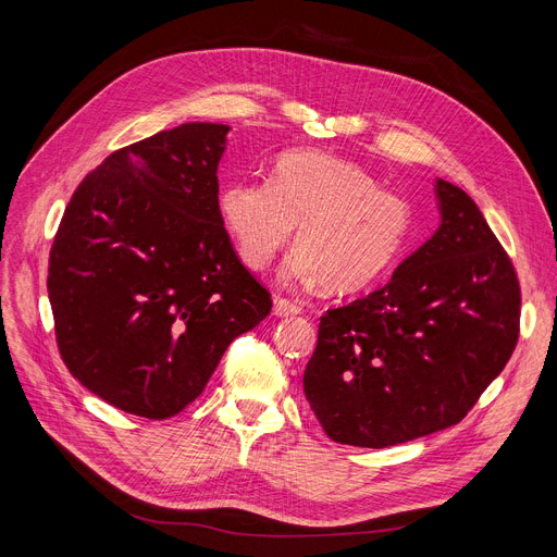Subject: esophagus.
I'll return each mask as SVG.
<instances>
[{
	"label": "esophagus",
	"mask_w": 557,
	"mask_h": 557,
	"mask_svg": "<svg viewBox=\"0 0 557 557\" xmlns=\"http://www.w3.org/2000/svg\"><path fill=\"white\" fill-rule=\"evenodd\" d=\"M274 314L276 317H293V314H299L301 312V308L299 306H295V304H289L287 299H274Z\"/></svg>",
	"instance_id": "esophagus-1"
}]
</instances>
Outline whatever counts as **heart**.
<instances>
[{"mask_svg": "<svg viewBox=\"0 0 557 557\" xmlns=\"http://www.w3.org/2000/svg\"><path fill=\"white\" fill-rule=\"evenodd\" d=\"M237 256L264 270L299 226V247L281 270L287 285H326L351 295L381 281L404 253L412 206L344 158L297 149L276 161L272 181H233L218 197Z\"/></svg>", "mask_w": 557, "mask_h": 557, "instance_id": "b5f03b06", "label": "heart"}]
</instances>
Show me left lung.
Masks as SVG:
<instances>
[{
    "label": "left lung",
    "instance_id": "left-lung-1",
    "mask_svg": "<svg viewBox=\"0 0 557 557\" xmlns=\"http://www.w3.org/2000/svg\"><path fill=\"white\" fill-rule=\"evenodd\" d=\"M440 226L392 281L322 317L306 399L333 442L385 448L458 423L519 337V283L481 208L435 181Z\"/></svg>",
    "mask_w": 557,
    "mask_h": 557
}]
</instances>
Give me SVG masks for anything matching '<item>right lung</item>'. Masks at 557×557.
<instances>
[{
	"mask_svg": "<svg viewBox=\"0 0 557 557\" xmlns=\"http://www.w3.org/2000/svg\"><path fill=\"white\" fill-rule=\"evenodd\" d=\"M228 131L185 122L128 145L65 208L47 278L59 349L78 383L124 412H181L272 310L220 220Z\"/></svg>",
	"mask_w": 557,
	"mask_h": 557,
	"instance_id": "add662e5",
	"label": "right lung"
}]
</instances>
